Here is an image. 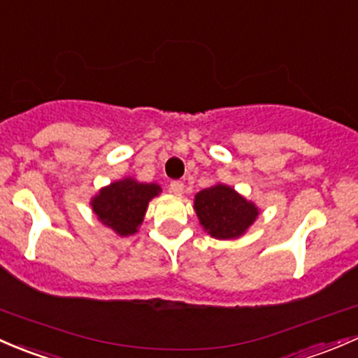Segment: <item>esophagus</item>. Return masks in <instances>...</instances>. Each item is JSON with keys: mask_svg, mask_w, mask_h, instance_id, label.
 Masks as SVG:
<instances>
[{"mask_svg": "<svg viewBox=\"0 0 358 358\" xmlns=\"http://www.w3.org/2000/svg\"><path fill=\"white\" fill-rule=\"evenodd\" d=\"M169 189H171V193L178 194V196H180V194L184 193V184L180 182V180H172L171 186H169Z\"/></svg>", "mask_w": 358, "mask_h": 358, "instance_id": "esophagus-1", "label": "esophagus"}]
</instances>
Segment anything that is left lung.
Wrapping results in <instances>:
<instances>
[{
  "instance_id": "8db88e82",
  "label": "left lung",
  "mask_w": 358,
  "mask_h": 358,
  "mask_svg": "<svg viewBox=\"0 0 358 358\" xmlns=\"http://www.w3.org/2000/svg\"><path fill=\"white\" fill-rule=\"evenodd\" d=\"M194 212L206 234L215 239H238L253 226L259 206L234 187L217 182L194 194Z\"/></svg>"
}]
</instances>
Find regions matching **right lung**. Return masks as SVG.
<instances>
[{
	"label": "right lung",
	"instance_id": "1",
	"mask_svg": "<svg viewBox=\"0 0 358 358\" xmlns=\"http://www.w3.org/2000/svg\"><path fill=\"white\" fill-rule=\"evenodd\" d=\"M162 193L157 182H139L134 178L113 180L91 198L90 205L103 226L120 238L139 231L145 220L148 203Z\"/></svg>",
	"mask_w": 358,
	"mask_h": 358
}]
</instances>
